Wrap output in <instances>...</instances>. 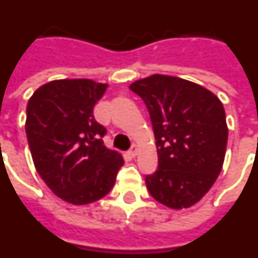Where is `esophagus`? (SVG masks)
Masks as SVG:
<instances>
[{
	"instance_id": "1",
	"label": "esophagus",
	"mask_w": 258,
	"mask_h": 258,
	"mask_svg": "<svg viewBox=\"0 0 258 258\" xmlns=\"http://www.w3.org/2000/svg\"><path fill=\"white\" fill-rule=\"evenodd\" d=\"M128 155L131 156V157H135V156L138 155V147H136V146L131 147V149L128 151Z\"/></svg>"
}]
</instances>
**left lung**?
Returning <instances> with one entry per match:
<instances>
[{
    "label": "left lung",
    "mask_w": 258,
    "mask_h": 258,
    "mask_svg": "<svg viewBox=\"0 0 258 258\" xmlns=\"http://www.w3.org/2000/svg\"><path fill=\"white\" fill-rule=\"evenodd\" d=\"M147 105L159 169L146 177L149 194L173 210L191 207L219 176L228 127L220 99L196 82L152 75L130 85Z\"/></svg>",
    "instance_id": "obj_1"
}]
</instances>
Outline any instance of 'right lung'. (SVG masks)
Segmentation results:
<instances>
[{
    "instance_id": "1",
    "label": "right lung",
    "mask_w": 258,
    "mask_h": 258,
    "mask_svg": "<svg viewBox=\"0 0 258 258\" xmlns=\"http://www.w3.org/2000/svg\"><path fill=\"white\" fill-rule=\"evenodd\" d=\"M106 89L89 79L53 80L27 103L26 135L36 172L55 196L76 206L103 198L124 164L103 144L106 128L93 115Z\"/></svg>"
}]
</instances>
